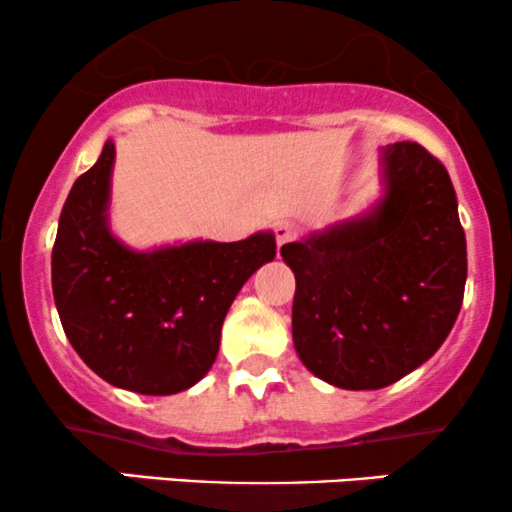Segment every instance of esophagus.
I'll list each match as a JSON object with an SVG mask.
<instances>
[{
	"label": "esophagus",
	"mask_w": 512,
	"mask_h": 512,
	"mask_svg": "<svg viewBox=\"0 0 512 512\" xmlns=\"http://www.w3.org/2000/svg\"><path fill=\"white\" fill-rule=\"evenodd\" d=\"M274 236H276V245H286V243H291L293 238H296V226H293V223H289V221H279L274 226Z\"/></svg>",
	"instance_id": "obj_1"
}]
</instances>
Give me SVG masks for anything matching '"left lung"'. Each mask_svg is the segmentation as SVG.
Listing matches in <instances>:
<instances>
[{
  "label": "left lung",
  "instance_id": "1",
  "mask_svg": "<svg viewBox=\"0 0 512 512\" xmlns=\"http://www.w3.org/2000/svg\"><path fill=\"white\" fill-rule=\"evenodd\" d=\"M293 346L342 390H380L426 363L460 315L467 240L443 163L416 142L380 149V195L361 214L286 243Z\"/></svg>",
  "mask_w": 512,
  "mask_h": 512
}]
</instances>
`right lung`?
Here are the masks:
<instances>
[{"instance_id":"1","label":"right lung","mask_w":512,"mask_h":512,"mask_svg":"<svg viewBox=\"0 0 512 512\" xmlns=\"http://www.w3.org/2000/svg\"><path fill=\"white\" fill-rule=\"evenodd\" d=\"M115 142L74 182L52 248V293L64 334L105 383L139 395L197 385L219 354L233 298L272 262V231L236 243L185 240L137 250L113 233Z\"/></svg>"}]
</instances>
